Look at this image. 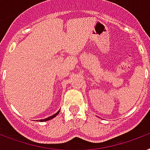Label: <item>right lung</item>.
<instances>
[{
  "label": "right lung",
  "instance_id": "obj_1",
  "mask_svg": "<svg viewBox=\"0 0 150 150\" xmlns=\"http://www.w3.org/2000/svg\"><path fill=\"white\" fill-rule=\"evenodd\" d=\"M59 112H60V110H59V111H58V112H56V113H54V114H53V115H52V116H51V117H47V118H45V119H41V120H40L39 121H40V122H44V121H47V120H49L53 119L54 117H55L57 116V115L59 114Z\"/></svg>",
  "mask_w": 150,
  "mask_h": 150
}]
</instances>
